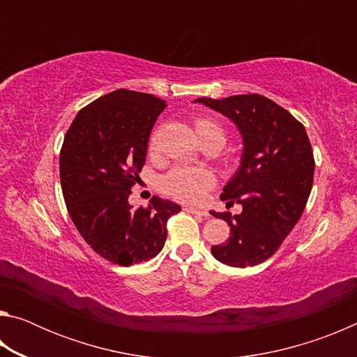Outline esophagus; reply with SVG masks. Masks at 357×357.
Instances as JSON below:
<instances>
[{
	"label": "esophagus",
	"mask_w": 357,
	"mask_h": 357,
	"mask_svg": "<svg viewBox=\"0 0 357 357\" xmlns=\"http://www.w3.org/2000/svg\"><path fill=\"white\" fill-rule=\"evenodd\" d=\"M184 211H187V213H190V214H197V215H202V217H208L206 211H202V209H197V208H192V206H185Z\"/></svg>",
	"instance_id": "34e87169"
}]
</instances>
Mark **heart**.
<instances>
[{
  "label": "heart",
  "mask_w": 357,
  "mask_h": 357,
  "mask_svg": "<svg viewBox=\"0 0 357 357\" xmlns=\"http://www.w3.org/2000/svg\"><path fill=\"white\" fill-rule=\"evenodd\" d=\"M193 124L202 143L208 140H217L220 144L225 143V129L217 121L208 116H198ZM157 146H159V128H155L149 135V153H155ZM214 183L213 174L203 168L176 167L162 178V189L179 202L198 204L204 200L206 192L213 189Z\"/></svg>",
  "instance_id": "b5f03b06"
}]
</instances>
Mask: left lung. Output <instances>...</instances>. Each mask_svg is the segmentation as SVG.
I'll use <instances>...</instances> for the list:
<instances>
[{
    "label": "left lung",
    "instance_id": "obj_1",
    "mask_svg": "<svg viewBox=\"0 0 357 357\" xmlns=\"http://www.w3.org/2000/svg\"><path fill=\"white\" fill-rule=\"evenodd\" d=\"M238 126L244 140L241 167L220 195L243 213H214L229 227L227 243L211 247L215 259L233 268L266 261L279 250L304 213L313 185L315 159L305 128L261 94L200 98Z\"/></svg>",
    "mask_w": 357,
    "mask_h": 357
}]
</instances>
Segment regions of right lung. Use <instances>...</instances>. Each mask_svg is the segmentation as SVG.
I'll list each match as a JSON object with an SVG mask.
<instances>
[{"instance_id": "right-lung-1", "label": "right lung", "mask_w": 357, "mask_h": 357, "mask_svg": "<svg viewBox=\"0 0 357 357\" xmlns=\"http://www.w3.org/2000/svg\"><path fill=\"white\" fill-rule=\"evenodd\" d=\"M167 107L153 94L116 89L83 107L64 135L59 178L66 208L91 249L113 264L148 261L164 249L181 206L154 195L129 204L146 160L151 129Z\"/></svg>"}]
</instances>
